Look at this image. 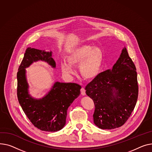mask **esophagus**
<instances>
[{
	"instance_id": "esophagus-1",
	"label": "esophagus",
	"mask_w": 152,
	"mask_h": 152,
	"mask_svg": "<svg viewBox=\"0 0 152 152\" xmlns=\"http://www.w3.org/2000/svg\"><path fill=\"white\" fill-rule=\"evenodd\" d=\"M80 93H81V94L83 95V96L85 95V88H81V90H80Z\"/></svg>"
}]
</instances>
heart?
I'll return each instance as SVG.
<instances>
[{"label":"heart","mask_w":152,"mask_h":152,"mask_svg":"<svg viewBox=\"0 0 152 152\" xmlns=\"http://www.w3.org/2000/svg\"><path fill=\"white\" fill-rule=\"evenodd\" d=\"M103 59V53L97 47L93 48L90 45L77 47L71 51L66 56V62L61 63L62 73L66 75L74 74L72 66L80 65V72L86 79L94 78L99 72Z\"/></svg>","instance_id":"b5f03b06"}]
</instances>
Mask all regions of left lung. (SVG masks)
Masks as SVG:
<instances>
[{"mask_svg": "<svg viewBox=\"0 0 152 152\" xmlns=\"http://www.w3.org/2000/svg\"><path fill=\"white\" fill-rule=\"evenodd\" d=\"M94 104V123L102 129L119 128L136 106L139 93L136 66L124 48L112 69L98 74L85 87Z\"/></svg>", "mask_w": 152, "mask_h": 152, "instance_id": "left-lung-1", "label": "left lung"}]
</instances>
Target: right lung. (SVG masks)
Returning <instances> with one entry per match:
<instances>
[{"instance_id":"1","label":"right lung","mask_w":152,"mask_h":152,"mask_svg":"<svg viewBox=\"0 0 152 152\" xmlns=\"http://www.w3.org/2000/svg\"><path fill=\"white\" fill-rule=\"evenodd\" d=\"M42 60L55 67L51 52L28 48L17 72V96L23 110L33 125L40 130L55 132L66 124L67 110L79 96L81 86L74 83L56 82L51 91L42 99H34L28 92L25 68L34 61Z\"/></svg>"}]
</instances>
